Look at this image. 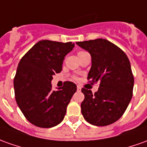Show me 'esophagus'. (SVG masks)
I'll use <instances>...</instances> for the list:
<instances>
[{
  "instance_id": "esophagus-1",
  "label": "esophagus",
  "mask_w": 147,
  "mask_h": 147,
  "mask_svg": "<svg viewBox=\"0 0 147 147\" xmlns=\"http://www.w3.org/2000/svg\"><path fill=\"white\" fill-rule=\"evenodd\" d=\"M77 90H78V91H80L81 90H82V87L80 86H77Z\"/></svg>"
}]
</instances>
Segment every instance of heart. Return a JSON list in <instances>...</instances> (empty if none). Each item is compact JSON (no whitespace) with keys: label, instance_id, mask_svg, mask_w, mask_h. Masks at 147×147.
Wrapping results in <instances>:
<instances>
[{"label":"heart","instance_id":"heart-1","mask_svg":"<svg viewBox=\"0 0 147 147\" xmlns=\"http://www.w3.org/2000/svg\"><path fill=\"white\" fill-rule=\"evenodd\" d=\"M84 53H86V52H83V51H80L78 53V57L81 56V55H82V54H84Z\"/></svg>","mask_w":147,"mask_h":147}]
</instances>
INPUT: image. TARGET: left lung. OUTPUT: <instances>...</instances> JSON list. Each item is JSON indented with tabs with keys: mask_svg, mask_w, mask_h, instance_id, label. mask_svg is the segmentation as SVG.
I'll return each instance as SVG.
<instances>
[{
	"mask_svg": "<svg viewBox=\"0 0 147 147\" xmlns=\"http://www.w3.org/2000/svg\"><path fill=\"white\" fill-rule=\"evenodd\" d=\"M77 45L92 57L89 82H99L94 94L82 89L85 95L82 114L92 125H110L123 115L133 96L134 79L129 59L121 49L106 39L79 41Z\"/></svg>",
	"mask_w": 147,
	"mask_h": 147,
	"instance_id": "obj_1",
	"label": "left lung"
}]
</instances>
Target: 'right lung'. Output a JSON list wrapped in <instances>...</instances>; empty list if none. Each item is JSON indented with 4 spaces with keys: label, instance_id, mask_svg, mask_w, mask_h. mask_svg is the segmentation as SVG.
Returning <instances> with one entry per match:
<instances>
[{
    "label": "right lung",
    "instance_id": "1",
    "mask_svg": "<svg viewBox=\"0 0 147 147\" xmlns=\"http://www.w3.org/2000/svg\"><path fill=\"white\" fill-rule=\"evenodd\" d=\"M74 47L72 42L42 40L18 64L13 79L15 98L25 118L34 126L50 128L64 119L77 86L67 81L53 91L51 81L53 75L61 71L64 58Z\"/></svg>",
    "mask_w": 147,
    "mask_h": 147
}]
</instances>
